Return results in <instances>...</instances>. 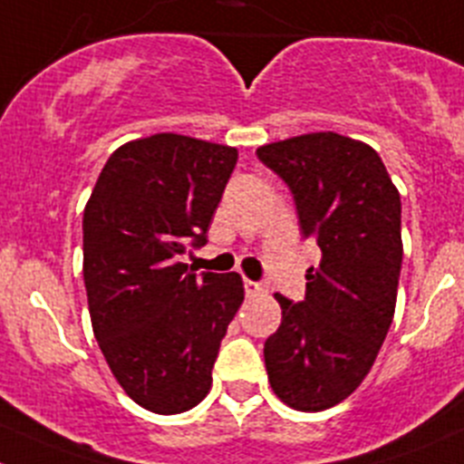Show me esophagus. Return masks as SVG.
<instances>
[{
  "label": "esophagus",
  "mask_w": 464,
  "mask_h": 464,
  "mask_svg": "<svg viewBox=\"0 0 464 464\" xmlns=\"http://www.w3.org/2000/svg\"><path fill=\"white\" fill-rule=\"evenodd\" d=\"M245 293L246 295H263L266 291V285L258 284V281H252V279H245Z\"/></svg>",
  "instance_id": "1"
}]
</instances>
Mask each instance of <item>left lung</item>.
<instances>
[{
  "instance_id": "left-lung-1",
  "label": "left lung",
  "mask_w": 464,
  "mask_h": 464,
  "mask_svg": "<svg viewBox=\"0 0 464 464\" xmlns=\"http://www.w3.org/2000/svg\"><path fill=\"white\" fill-rule=\"evenodd\" d=\"M256 155L291 188L302 236L320 246L304 300L275 295L281 324L263 348L267 380L288 408L323 412L362 384L392 327L401 194L380 155L343 134H300Z\"/></svg>"
}]
</instances>
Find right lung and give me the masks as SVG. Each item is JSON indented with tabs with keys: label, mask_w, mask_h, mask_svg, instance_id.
I'll list each match as a JSON object with an SVG mask.
<instances>
[{
	"label": "right lung",
	"mask_w": 464,
	"mask_h": 464,
	"mask_svg": "<svg viewBox=\"0 0 464 464\" xmlns=\"http://www.w3.org/2000/svg\"><path fill=\"white\" fill-rule=\"evenodd\" d=\"M237 162V149L158 132L119 146L84 208V285L116 382L155 414L206 398L212 363L245 300L237 272L188 267Z\"/></svg>",
	"instance_id": "obj_1"
}]
</instances>
